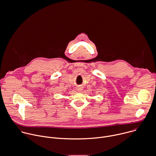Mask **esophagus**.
<instances>
[{"label":"esophagus","instance_id":"esophagus-1","mask_svg":"<svg viewBox=\"0 0 156 156\" xmlns=\"http://www.w3.org/2000/svg\"><path fill=\"white\" fill-rule=\"evenodd\" d=\"M77 90H78L79 91H82L83 90V88H82V87H78V88H77Z\"/></svg>","mask_w":156,"mask_h":156}]
</instances>
